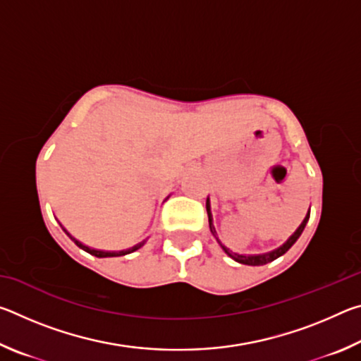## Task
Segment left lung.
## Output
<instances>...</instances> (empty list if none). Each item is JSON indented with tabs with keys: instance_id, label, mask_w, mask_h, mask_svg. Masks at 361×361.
<instances>
[{
	"instance_id": "obj_1",
	"label": "left lung",
	"mask_w": 361,
	"mask_h": 361,
	"mask_svg": "<svg viewBox=\"0 0 361 361\" xmlns=\"http://www.w3.org/2000/svg\"><path fill=\"white\" fill-rule=\"evenodd\" d=\"M207 213H209V224H210V231H212V234L216 237V229H215V226H213V215H212V209H210V199L207 197ZM309 216H310V210L307 212V215H305V218L302 219V223L299 224V228L293 232V234L290 235V239L286 240L283 245H280L279 248H276V250H272V252H267V253H259V255H239V253H234V252H231L229 248H226L224 245H221V242L218 240V237H216V240L219 242V245L223 247V250H224V253L228 255V256H231L232 259L234 261H237V262H240V264H247V266H264V264H267V262H271V261H274V259H277L279 256H282V255H285L286 252H288V250L295 245V242L299 239V235L302 234V231H304V228H305V224H307V221H309Z\"/></svg>"
}]
</instances>
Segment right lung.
I'll list each match as a JSON object with an SVG mask.
<instances>
[{"label":"right lung","mask_w":361,"mask_h":361,"mask_svg":"<svg viewBox=\"0 0 361 361\" xmlns=\"http://www.w3.org/2000/svg\"><path fill=\"white\" fill-rule=\"evenodd\" d=\"M60 226H62V224H60ZM62 229L66 232V235H68L70 239H71L73 242H75L79 248H82L84 252H87V253H90V255L97 256V258H113V256H124V255H129V253H132V252H135V250H138L140 247H143V243H145V242H140V243H137V245H133L132 248L121 250V252H103V250H95V248H90V247H87V245H84V243H81L78 239H75V237H73V235L70 234V232L63 228V226H62Z\"/></svg>","instance_id":"add662e5"}]
</instances>
